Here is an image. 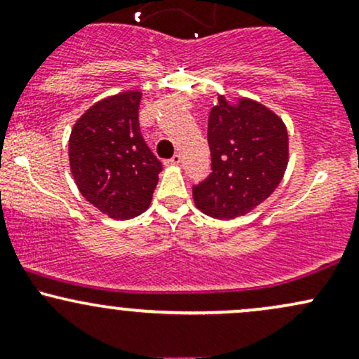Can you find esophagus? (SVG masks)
Returning a JSON list of instances; mask_svg holds the SVG:
<instances>
[{"instance_id":"obj_1","label":"esophagus","mask_w":359,"mask_h":359,"mask_svg":"<svg viewBox=\"0 0 359 359\" xmlns=\"http://www.w3.org/2000/svg\"><path fill=\"white\" fill-rule=\"evenodd\" d=\"M180 160H182V158H180V155H177V154H175L174 156H172V158L165 160V165H179Z\"/></svg>"}]
</instances>
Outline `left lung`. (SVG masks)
I'll list each match as a JSON object with an SVG mask.
<instances>
[{
	"label": "left lung",
	"mask_w": 359,
	"mask_h": 359,
	"mask_svg": "<svg viewBox=\"0 0 359 359\" xmlns=\"http://www.w3.org/2000/svg\"><path fill=\"white\" fill-rule=\"evenodd\" d=\"M208 143L211 174L194 185L192 196L197 209L216 219H234L262 204L287 168V128L257 101L231 104L217 97L209 113Z\"/></svg>",
	"instance_id": "left-lung-1"
}]
</instances>
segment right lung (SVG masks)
I'll return each instance as SVG.
<instances>
[{
	"label": "right lung",
	"instance_id": "1",
	"mask_svg": "<svg viewBox=\"0 0 359 359\" xmlns=\"http://www.w3.org/2000/svg\"><path fill=\"white\" fill-rule=\"evenodd\" d=\"M142 93L126 90L86 111L69 140L71 172L82 196L113 219L147 211L162 172L140 131Z\"/></svg>",
	"mask_w": 359,
	"mask_h": 359
}]
</instances>
